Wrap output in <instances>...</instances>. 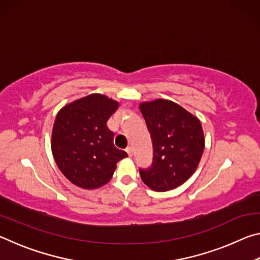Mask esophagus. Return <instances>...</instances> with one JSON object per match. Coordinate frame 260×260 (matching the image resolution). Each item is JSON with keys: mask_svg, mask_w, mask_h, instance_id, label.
I'll return each instance as SVG.
<instances>
[{"mask_svg": "<svg viewBox=\"0 0 260 260\" xmlns=\"http://www.w3.org/2000/svg\"><path fill=\"white\" fill-rule=\"evenodd\" d=\"M126 151H127V153H128L129 157L133 156V147H132V146L127 147V148H126Z\"/></svg>", "mask_w": 260, "mask_h": 260, "instance_id": "esophagus-1", "label": "esophagus"}]
</instances>
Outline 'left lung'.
Returning a JSON list of instances; mask_svg holds the SVG:
<instances>
[{"label":"left lung","mask_w":260,"mask_h":260,"mask_svg":"<svg viewBox=\"0 0 260 260\" xmlns=\"http://www.w3.org/2000/svg\"><path fill=\"white\" fill-rule=\"evenodd\" d=\"M153 147L152 164L140 169L142 181L155 191L181 186L191 177L204 151L199 118L169 100L140 104Z\"/></svg>","instance_id":"left-lung-1"}]
</instances>
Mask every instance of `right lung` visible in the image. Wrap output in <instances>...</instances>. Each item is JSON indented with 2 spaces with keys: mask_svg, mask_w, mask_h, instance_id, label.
<instances>
[{
  "mask_svg": "<svg viewBox=\"0 0 260 260\" xmlns=\"http://www.w3.org/2000/svg\"><path fill=\"white\" fill-rule=\"evenodd\" d=\"M119 104L105 95L91 94L57 113L51 150L60 172L76 186L96 189L112 178L117 162L127 157L114 147L109 118Z\"/></svg>",
  "mask_w": 260,
  "mask_h": 260,
  "instance_id": "add662e5",
  "label": "right lung"
}]
</instances>
